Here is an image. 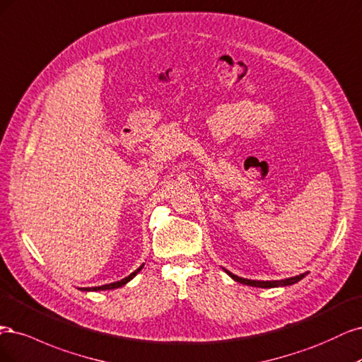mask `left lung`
<instances>
[{"label": "left lung", "mask_w": 362, "mask_h": 362, "mask_svg": "<svg viewBox=\"0 0 362 362\" xmlns=\"http://www.w3.org/2000/svg\"><path fill=\"white\" fill-rule=\"evenodd\" d=\"M235 281L240 283V284H247V286H252V287H263V288H267V287H279V286H290V284H295L298 283L299 279H302L305 276V274L302 275H298V276H293V278H287V279H281V281H254V279H245V278H239L236 275L230 274L228 271H226Z\"/></svg>", "instance_id": "left-lung-1"}]
</instances>
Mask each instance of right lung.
Here are the masks:
<instances>
[{
    "instance_id": "obj_1",
    "label": "right lung",
    "mask_w": 362,
    "mask_h": 362,
    "mask_svg": "<svg viewBox=\"0 0 362 362\" xmlns=\"http://www.w3.org/2000/svg\"><path fill=\"white\" fill-rule=\"evenodd\" d=\"M144 266V264H143ZM143 266H139L138 269L135 271V272H132L129 276H126V278H123V279H120V281H117V283H111V284H105V286H99V287H93L91 290H111V288H117V287H122V286H124L127 281H131V279L143 269ZM83 290H90V287H84Z\"/></svg>"
}]
</instances>
